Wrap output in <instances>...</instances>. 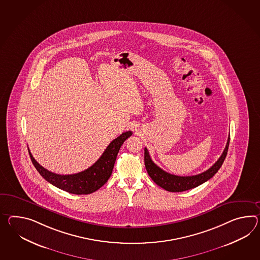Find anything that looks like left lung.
<instances>
[{
  "label": "left lung",
  "instance_id": "obj_1",
  "mask_svg": "<svg viewBox=\"0 0 260 260\" xmlns=\"http://www.w3.org/2000/svg\"><path fill=\"white\" fill-rule=\"evenodd\" d=\"M229 141H230V136H228V143L223 152L214 165L207 171L203 172L201 174H198L196 176H190V177L175 176L164 171L161 168L158 167V165L153 162L152 159L149 156V153L145 147V165H146V171L155 183L168 191L178 192V191L190 190L208 181L221 168L222 162L228 155Z\"/></svg>",
  "mask_w": 260,
  "mask_h": 260
}]
</instances>
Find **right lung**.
<instances>
[{"mask_svg":"<svg viewBox=\"0 0 260 260\" xmlns=\"http://www.w3.org/2000/svg\"><path fill=\"white\" fill-rule=\"evenodd\" d=\"M132 134L133 133L131 131L122 133L120 136L111 142L101 158L94 165L84 171L73 175H58L48 171L35 159L29 148L28 151L32 165L48 182L70 193L89 194L99 190L107 182L109 177L112 175L116 156L121 146L129 136H132Z\"/></svg>","mask_w":260,"mask_h":260,"instance_id":"right-lung-1","label":"right lung"}]
</instances>
